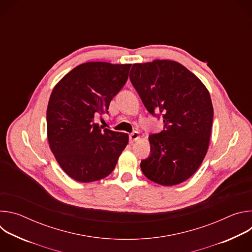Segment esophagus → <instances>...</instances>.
Masks as SVG:
<instances>
[{"mask_svg":"<svg viewBox=\"0 0 252 252\" xmlns=\"http://www.w3.org/2000/svg\"><path fill=\"white\" fill-rule=\"evenodd\" d=\"M138 138H139V133L137 131H133L132 133L129 134V142L130 143L136 141Z\"/></svg>","mask_w":252,"mask_h":252,"instance_id":"esophagus-1","label":"esophagus"}]
</instances>
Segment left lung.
Returning a JSON list of instances; mask_svg holds the SVG:
<instances>
[{
    "label": "left lung",
    "instance_id": "obj_1",
    "mask_svg": "<svg viewBox=\"0 0 252 252\" xmlns=\"http://www.w3.org/2000/svg\"><path fill=\"white\" fill-rule=\"evenodd\" d=\"M129 79L147 110L164 123L162 131L149 136L143 174L165 187L186 182L209 146L213 107L207 89L186 66L168 60L133 63Z\"/></svg>",
    "mask_w": 252,
    "mask_h": 252
}]
</instances>
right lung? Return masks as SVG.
I'll return each instance as SVG.
<instances>
[{"instance_id": "right-lung-1", "label": "right lung", "mask_w": 252, "mask_h": 252, "mask_svg": "<svg viewBox=\"0 0 252 252\" xmlns=\"http://www.w3.org/2000/svg\"><path fill=\"white\" fill-rule=\"evenodd\" d=\"M130 65L85 63L52 92L47 109L49 145L63 170L77 182H95L112 173L127 145V133L98 126L94 120L107 114L111 100L127 81Z\"/></svg>"}]
</instances>
